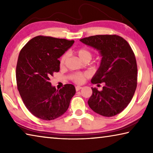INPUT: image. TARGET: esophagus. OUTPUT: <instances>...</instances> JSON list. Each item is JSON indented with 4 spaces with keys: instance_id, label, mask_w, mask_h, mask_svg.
<instances>
[{
    "instance_id": "esophagus-1",
    "label": "esophagus",
    "mask_w": 153,
    "mask_h": 153,
    "mask_svg": "<svg viewBox=\"0 0 153 153\" xmlns=\"http://www.w3.org/2000/svg\"><path fill=\"white\" fill-rule=\"evenodd\" d=\"M82 87L77 86L76 87V91H78V90H79L80 89H82Z\"/></svg>"
}]
</instances>
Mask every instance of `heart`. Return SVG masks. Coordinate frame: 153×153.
Instances as JSON below:
<instances>
[{
    "label": "heart",
    "mask_w": 153,
    "mask_h": 153,
    "mask_svg": "<svg viewBox=\"0 0 153 153\" xmlns=\"http://www.w3.org/2000/svg\"><path fill=\"white\" fill-rule=\"evenodd\" d=\"M77 55H78L79 57L81 59V60L82 61H84V60L90 61L92 56L91 52L86 48L79 49V50L77 51ZM67 58H68V54L67 53H65L64 55L61 56L60 59V61H59L61 66L64 65ZM88 75L87 73H84V74L76 73L71 75V78L76 83H77V84H82V83L84 82L85 78H86V77H88Z\"/></svg>",
    "instance_id": "heart-1"
}]
</instances>
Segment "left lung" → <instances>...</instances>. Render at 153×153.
I'll return each mask as SVG.
<instances>
[{"mask_svg": "<svg viewBox=\"0 0 153 153\" xmlns=\"http://www.w3.org/2000/svg\"><path fill=\"white\" fill-rule=\"evenodd\" d=\"M79 40L97 49L102 56L91 82L97 85L104 82L105 86L101 91L92 88L89 107L105 117L117 115L130 102L136 89L138 69L132 49L117 35L92 36Z\"/></svg>", "mask_w": 153, "mask_h": 153, "instance_id": "left-lung-1", "label": "left lung"}]
</instances>
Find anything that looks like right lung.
<instances>
[{
  "instance_id": "add662e5",
  "label": "right lung",
  "mask_w": 153,
  "mask_h": 153,
  "mask_svg": "<svg viewBox=\"0 0 153 153\" xmlns=\"http://www.w3.org/2000/svg\"><path fill=\"white\" fill-rule=\"evenodd\" d=\"M74 40L38 36L21 50L16 67L17 88L30 112L43 120H53L68 109L76 94L72 84L56 90L50 82L59 72V59L72 46Z\"/></svg>"
}]
</instances>
